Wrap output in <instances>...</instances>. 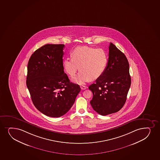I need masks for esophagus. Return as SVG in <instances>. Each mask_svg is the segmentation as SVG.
<instances>
[{
    "mask_svg": "<svg viewBox=\"0 0 160 160\" xmlns=\"http://www.w3.org/2000/svg\"><path fill=\"white\" fill-rule=\"evenodd\" d=\"M80 87H81V89H82V90H85V89H86L87 88V87L85 86H83V85L81 86Z\"/></svg>",
    "mask_w": 160,
    "mask_h": 160,
    "instance_id": "34e87169",
    "label": "esophagus"
}]
</instances>
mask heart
<instances>
[{
    "label": "heart",
    "mask_w": 160,
    "mask_h": 160,
    "mask_svg": "<svg viewBox=\"0 0 160 160\" xmlns=\"http://www.w3.org/2000/svg\"><path fill=\"white\" fill-rule=\"evenodd\" d=\"M72 58L65 59L63 68L67 74L73 77L80 67L79 74L73 80L83 84L90 79L100 77L105 71L108 62L107 53L102 49L83 46L75 48L71 53Z\"/></svg>",
    "instance_id": "heart-1"
}]
</instances>
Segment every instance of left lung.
<instances>
[{"label": "left lung", "instance_id": "obj_1", "mask_svg": "<svg viewBox=\"0 0 160 160\" xmlns=\"http://www.w3.org/2000/svg\"><path fill=\"white\" fill-rule=\"evenodd\" d=\"M131 83L128 59L110 43L105 71L88 87L93 95L90 101L92 109L102 116L119 111L125 103Z\"/></svg>", "mask_w": 160, "mask_h": 160}]
</instances>
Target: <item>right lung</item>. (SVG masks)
I'll return each instance as SVG.
<instances>
[{
    "mask_svg": "<svg viewBox=\"0 0 160 160\" xmlns=\"http://www.w3.org/2000/svg\"><path fill=\"white\" fill-rule=\"evenodd\" d=\"M64 44H48L35 51L27 66V87L32 103L44 115L59 117L71 109L80 92L63 68Z\"/></svg>",
    "mask_w": 160,
    "mask_h": 160,
    "instance_id": "1",
    "label": "right lung"
}]
</instances>
